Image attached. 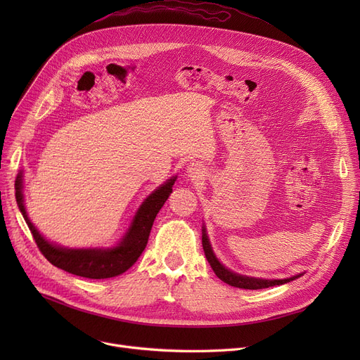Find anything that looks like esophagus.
<instances>
[{"label":"esophagus","mask_w":360,"mask_h":360,"mask_svg":"<svg viewBox=\"0 0 360 360\" xmlns=\"http://www.w3.org/2000/svg\"><path fill=\"white\" fill-rule=\"evenodd\" d=\"M188 174H190V176H193V178H195V179H198V178H201V169H200V166L198 165H190L188 166Z\"/></svg>","instance_id":"esophagus-1"}]
</instances>
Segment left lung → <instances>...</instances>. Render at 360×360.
<instances>
[{
	"mask_svg": "<svg viewBox=\"0 0 360 360\" xmlns=\"http://www.w3.org/2000/svg\"><path fill=\"white\" fill-rule=\"evenodd\" d=\"M202 250L205 254L207 261L210 262V266L213 269V271L216 273V276L224 281L228 285L233 286V288H239V289H250V290H258V289H266V288H271V286H278L283 285V283H289L297 277H300L299 274L290 278H285V280H262V278H254V277H247V276H239L236 273H232L231 270L224 269L221 264L217 261V258L214 257L212 247L209 243V239H207L205 235V229H202Z\"/></svg>",
	"mask_w": 360,
	"mask_h": 360,
	"instance_id": "8db88e82",
	"label": "left lung"
}]
</instances>
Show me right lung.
<instances>
[{
    "instance_id": "obj_1",
    "label": "right lung",
    "mask_w": 360,
    "mask_h": 360,
    "mask_svg": "<svg viewBox=\"0 0 360 360\" xmlns=\"http://www.w3.org/2000/svg\"><path fill=\"white\" fill-rule=\"evenodd\" d=\"M175 181L176 178L169 179L159 186L153 194L147 197L139 209L134 220H132L125 238L117 248L112 250H65L53 247L52 243L45 240L26 214L22 195V174L15 179V200L37 248L52 266L87 278H109L125 273L139 259L147 245L151 226H153V221L169 194L172 193Z\"/></svg>"
}]
</instances>
